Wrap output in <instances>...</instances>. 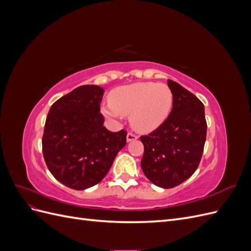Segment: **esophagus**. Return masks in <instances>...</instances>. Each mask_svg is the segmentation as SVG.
I'll return each instance as SVG.
<instances>
[{"label":"esophagus","mask_w":251,"mask_h":251,"mask_svg":"<svg viewBox=\"0 0 251 251\" xmlns=\"http://www.w3.org/2000/svg\"><path fill=\"white\" fill-rule=\"evenodd\" d=\"M137 138H138V136L133 134V133H127V135H126V141H127V142L134 141V140H136Z\"/></svg>","instance_id":"1"}]
</instances>
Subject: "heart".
<instances>
[{
  "label": "heart",
  "mask_w": 251,
  "mask_h": 251,
  "mask_svg": "<svg viewBox=\"0 0 251 251\" xmlns=\"http://www.w3.org/2000/svg\"><path fill=\"white\" fill-rule=\"evenodd\" d=\"M173 102V92L165 83L135 82L113 90L110 105H103L101 111L110 119H117L119 114L130 115L134 130L149 133L169 117Z\"/></svg>",
  "instance_id": "1"
}]
</instances>
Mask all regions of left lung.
Instances as JSON below:
<instances>
[{"instance_id":"8db88e82","label":"left lung","mask_w":251,"mask_h":251,"mask_svg":"<svg viewBox=\"0 0 251 251\" xmlns=\"http://www.w3.org/2000/svg\"><path fill=\"white\" fill-rule=\"evenodd\" d=\"M174 95L173 109L164 123L147 136L141 169L155 185L172 188L181 184L199 166L206 140L204 104L178 82L168 79Z\"/></svg>"}]
</instances>
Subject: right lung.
I'll return each mask as SVG.
<instances>
[{"label":"right lung","instance_id":"obj_1","mask_svg":"<svg viewBox=\"0 0 251 251\" xmlns=\"http://www.w3.org/2000/svg\"><path fill=\"white\" fill-rule=\"evenodd\" d=\"M103 92L95 85L74 89L51 105L45 124V162L53 177L76 191L100 183L126 143L125 130L103 126Z\"/></svg>","mask_w":251,"mask_h":251}]
</instances>
